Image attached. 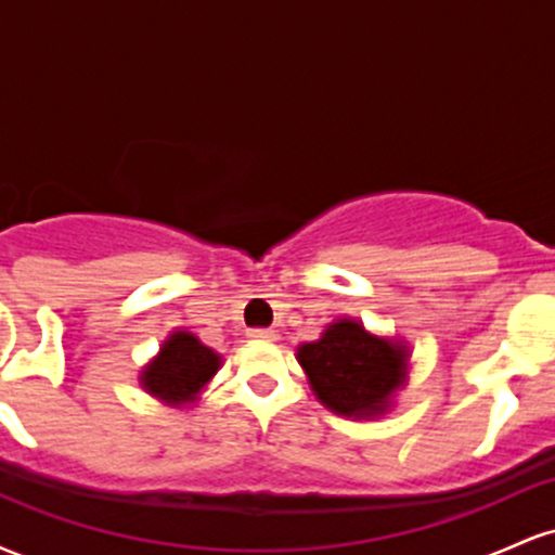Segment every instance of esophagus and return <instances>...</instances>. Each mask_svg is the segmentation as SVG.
I'll use <instances>...</instances> for the list:
<instances>
[{
	"instance_id": "34e87169",
	"label": "esophagus",
	"mask_w": 555,
	"mask_h": 555,
	"mask_svg": "<svg viewBox=\"0 0 555 555\" xmlns=\"http://www.w3.org/2000/svg\"><path fill=\"white\" fill-rule=\"evenodd\" d=\"M247 336H250V339H258V341H271L276 334H273L271 328H250L247 331Z\"/></svg>"
}]
</instances>
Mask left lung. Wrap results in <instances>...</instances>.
Returning <instances> with one entry per match:
<instances>
[{
  "mask_svg": "<svg viewBox=\"0 0 555 555\" xmlns=\"http://www.w3.org/2000/svg\"><path fill=\"white\" fill-rule=\"evenodd\" d=\"M297 362L321 404L336 415L367 420L384 415L404 386L410 349L371 334L352 318H339L321 339L297 349Z\"/></svg>",
  "mask_w": 555,
  "mask_h": 555,
  "instance_id": "8db88e82",
  "label": "left lung"
}]
</instances>
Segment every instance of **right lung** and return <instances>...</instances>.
<instances>
[{"mask_svg": "<svg viewBox=\"0 0 555 555\" xmlns=\"http://www.w3.org/2000/svg\"><path fill=\"white\" fill-rule=\"evenodd\" d=\"M221 358L190 331H175L140 373V386L169 406L193 404L219 371Z\"/></svg>", "mask_w": 555, "mask_h": 555, "instance_id": "right-lung-1", "label": "right lung"}]
</instances>
